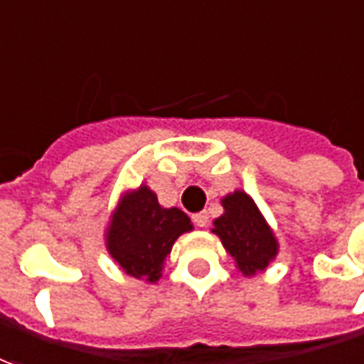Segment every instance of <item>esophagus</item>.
<instances>
[{"label":"esophagus","mask_w":364,"mask_h":364,"mask_svg":"<svg viewBox=\"0 0 364 364\" xmlns=\"http://www.w3.org/2000/svg\"><path fill=\"white\" fill-rule=\"evenodd\" d=\"M192 220H194V224H196L198 228H206V225H208V214H206V212L194 214V215H192Z\"/></svg>","instance_id":"34e87169"}]
</instances>
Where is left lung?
<instances>
[{"instance_id": "left-lung-1", "label": "left lung", "mask_w": 364, "mask_h": 364, "mask_svg": "<svg viewBox=\"0 0 364 364\" xmlns=\"http://www.w3.org/2000/svg\"><path fill=\"white\" fill-rule=\"evenodd\" d=\"M224 214L214 220V232L225 252L235 259L244 275L263 272L275 259L279 244L272 228L255 206V202L242 190H235L222 200Z\"/></svg>"}]
</instances>
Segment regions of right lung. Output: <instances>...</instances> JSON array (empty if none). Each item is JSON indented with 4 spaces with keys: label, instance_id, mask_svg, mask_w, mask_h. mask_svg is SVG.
Listing matches in <instances>:
<instances>
[{
    "label": "right lung",
    "instance_id": "obj_1",
    "mask_svg": "<svg viewBox=\"0 0 364 364\" xmlns=\"http://www.w3.org/2000/svg\"><path fill=\"white\" fill-rule=\"evenodd\" d=\"M192 228L182 210L162 208L156 194L142 184L120 198L110 215L107 250L127 275L156 283L174 242Z\"/></svg>",
    "mask_w": 364,
    "mask_h": 364
}]
</instances>
